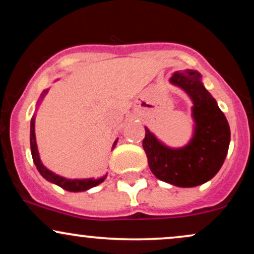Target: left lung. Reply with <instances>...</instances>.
Here are the masks:
<instances>
[{
  "instance_id": "8db88e82",
  "label": "left lung",
  "mask_w": 254,
  "mask_h": 254,
  "mask_svg": "<svg viewBox=\"0 0 254 254\" xmlns=\"http://www.w3.org/2000/svg\"><path fill=\"white\" fill-rule=\"evenodd\" d=\"M170 82L192 100L193 135L184 147L171 148L145 127L143 149L157 179L179 188H193L209 182L222 167L230 142L229 124L197 70L176 71Z\"/></svg>"
}]
</instances>
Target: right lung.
I'll return each instance as SVG.
<instances>
[{
  "label": "right lung",
  "instance_id": "add662e5",
  "mask_svg": "<svg viewBox=\"0 0 254 254\" xmlns=\"http://www.w3.org/2000/svg\"><path fill=\"white\" fill-rule=\"evenodd\" d=\"M48 92H49V89L43 90L42 95H40L39 100H38V103H37V109L36 110H38V106H39L40 103H42L44 97L48 94ZM34 121H36V115H34L31 119V132H30L31 153H32V159H33L34 165H36L37 170L39 171V173L42 174L43 178H45L48 182H50L52 184H56V185L60 186V188H62L63 190L70 191V192L87 191V190H89V189H92V188H94V186L99 185V184H101L105 179H106L107 174H105V176L101 177V178H98V179H93V178H88V179H66V178L58 176V174L54 173L52 171L48 170V168H46L45 166L43 165L42 160H40V157H39V153H38V147H37V142H36V133H34ZM117 142H118V138L116 139L115 143H113L112 149L116 147Z\"/></svg>",
  "mask_w": 254,
  "mask_h": 254
}]
</instances>
